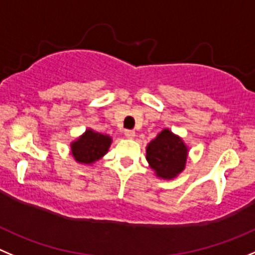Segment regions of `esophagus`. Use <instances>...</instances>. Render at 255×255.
<instances>
[{"label": "esophagus", "mask_w": 255, "mask_h": 255, "mask_svg": "<svg viewBox=\"0 0 255 255\" xmlns=\"http://www.w3.org/2000/svg\"><path fill=\"white\" fill-rule=\"evenodd\" d=\"M125 136L128 137V139H134V137H135V131H134V130H126V131H125Z\"/></svg>", "instance_id": "34e87169"}]
</instances>
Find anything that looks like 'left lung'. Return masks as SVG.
Masks as SVG:
<instances>
[{
	"mask_svg": "<svg viewBox=\"0 0 255 255\" xmlns=\"http://www.w3.org/2000/svg\"><path fill=\"white\" fill-rule=\"evenodd\" d=\"M189 156V147L183 137L169 128L162 129L146 145V160L155 176L173 180L184 171Z\"/></svg>",
	"mask_w": 255,
	"mask_h": 255,
	"instance_id": "1",
	"label": "left lung"
}]
</instances>
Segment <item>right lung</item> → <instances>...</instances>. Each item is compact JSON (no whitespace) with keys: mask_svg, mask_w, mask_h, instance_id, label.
I'll list each match as a JSON object with an SVG mask.
<instances>
[{"mask_svg":"<svg viewBox=\"0 0 255 255\" xmlns=\"http://www.w3.org/2000/svg\"><path fill=\"white\" fill-rule=\"evenodd\" d=\"M113 142V137L101 134L89 128L79 137L70 142L71 156L81 165L91 166L108 154Z\"/></svg>","mask_w":255,"mask_h":255,"instance_id":"obj_1","label":"right lung"}]
</instances>
